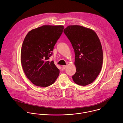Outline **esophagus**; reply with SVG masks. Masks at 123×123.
I'll return each mask as SVG.
<instances>
[{
  "instance_id": "esophagus-1",
  "label": "esophagus",
  "mask_w": 123,
  "mask_h": 123,
  "mask_svg": "<svg viewBox=\"0 0 123 123\" xmlns=\"http://www.w3.org/2000/svg\"><path fill=\"white\" fill-rule=\"evenodd\" d=\"M66 67H67V65H63L62 66V68L63 69H65L66 68Z\"/></svg>"
}]
</instances>
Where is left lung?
<instances>
[{
  "instance_id": "left-lung-1",
  "label": "left lung",
  "mask_w": 123,
  "mask_h": 123,
  "mask_svg": "<svg viewBox=\"0 0 123 123\" xmlns=\"http://www.w3.org/2000/svg\"><path fill=\"white\" fill-rule=\"evenodd\" d=\"M75 54L76 72L72 77L76 84L86 86L98 76L103 64V50L100 40L92 30L80 25H70L63 31Z\"/></svg>"
}]
</instances>
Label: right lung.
Wrapping results in <instances>:
<instances>
[{
	"mask_svg": "<svg viewBox=\"0 0 123 123\" xmlns=\"http://www.w3.org/2000/svg\"><path fill=\"white\" fill-rule=\"evenodd\" d=\"M63 29L62 25H43L30 31L24 40L22 66L27 77L37 86H50L59 75L60 70L48 60Z\"/></svg>",
	"mask_w": 123,
	"mask_h": 123,
	"instance_id": "obj_1",
	"label": "right lung"
}]
</instances>
